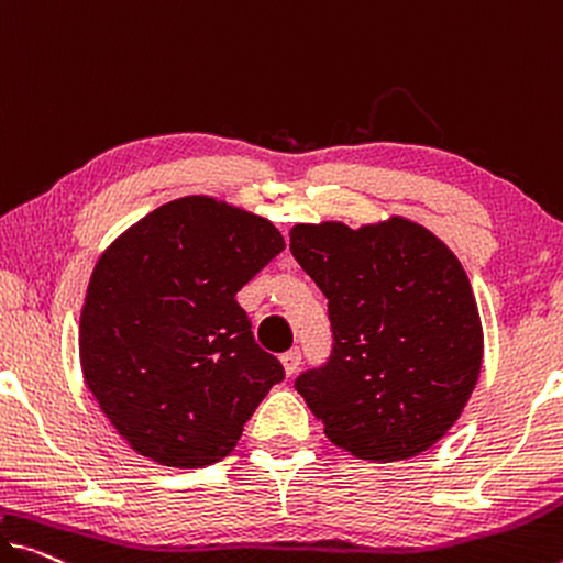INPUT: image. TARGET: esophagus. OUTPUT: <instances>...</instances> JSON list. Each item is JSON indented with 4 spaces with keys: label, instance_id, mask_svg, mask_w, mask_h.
<instances>
[{
    "label": "esophagus",
    "instance_id": "esophagus-1",
    "mask_svg": "<svg viewBox=\"0 0 563 563\" xmlns=\"http://www.w3.org/2000/svg\"><path fill=\"white\" fill-rule=\"evenodd\" d=\"M282 365H284V369H287V375H294V372H297L299 365H301V352H299V347L284 352V354H282Z\"/></svg>",
    "mask_w": 563,
    "mask_h": 563
}]
</instances>
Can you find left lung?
Listing matches in <instances>:
<instances>
[{"label":"left lung","instance_id":"obj_1","mask_svg":"<svg viewBox=\"0 0 563 563\" xmlns=\"http://www.w3.org/2000/svg\"><path fill=\"white\" fill-rule=\"evenodd\" d=\"M291 254L327 299L332 352L294 379L327 438L362 461L435 445L468 402L483 360L471 282L438 236L408 219L350 229L297 223Z\"/></svg>","mask_w":563,"mask_h":563}]
</instances>
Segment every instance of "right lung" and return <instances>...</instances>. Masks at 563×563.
Returning a JSON list of instances; mask_svg holds the SVG:
<instances>
[{
    "label": "right lung",
    "instance_id": "1",
    "mask_svg": "<svg viewBox=\"0 0 563 563\" xmlns=\"http://www.w3.org/2000/svg\"><path fill=\"white\" fill-rule=\"evenodd\" d=\"M279 252L272 221L186 196L98 258L80 317L82 375L135 453L168 468H203L236 448L284 379L236 291Z\"/></svg>",
    "mask_w": 563,
    "mask_h": 563
}]
</instances>
